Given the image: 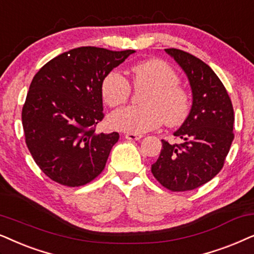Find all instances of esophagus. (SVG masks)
Returning <instances> with one entry per match:
<instances>
[{
    "mask_svg": "<svg viewBox=\"0 0 254 254\" xmlns=\"http://www.w3.org/2000/svg\"><path fill=\"white\" fill-rule=\"evenodd\" d=\"M125 138L127 140H140L143 136L141 134H136V133H127L125 134Z\"/></svg>",
    "mask_w": 254,
    "mask_h": 254,
    "instance_id": "1",
    "label": "esophagus"
}]
</instances>
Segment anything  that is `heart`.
<instances>
[{"label": "heart", "mask_w": 254, "mask_h": 254, "mask_svg": "<svg viewBox=\"0 0 254 254\" xmlns=\"http://www.w3.org/2000/svg\"><path fill=\"white\" fill-rule=\"evenodd\" d=\"M130 73L134 87L148 88L143 97L145 106H130L114 111L109 117L113 129L139 134L158 127L162 121L167 125H178L186 120L190 101L170 65L151 59L134 65ZM101 89L104 102L110 107L125 103L131 93L130 83L117 72L107 74Z\"/></svg>", "instance_id": "heart-1"}]
</instances>
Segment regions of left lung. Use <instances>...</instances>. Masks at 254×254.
<instances>
[{
  "label": "left lung",
  "instance_id": "obj_1",
  "mask_svg": "<svg viewBox=\"0 0 254 254\" xmlns=\"http://www.w3.org/2000/svg\"><path fill=\"white\" fill-rule=\"evenodd\" d=\"M184 70L192 102L187 118L173 133L181 144L162 141L158 160L151 171L172 191L200 187L222 170L233 140V108L225 87L214 70L185 51L166 49Z\"/></svg>",
  "mask_w": 254,
  "mask_h": 254
}]
</instances>
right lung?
<instances>
[{
	"label": "right lung",
	"mask_w": 254,
	"mask_h": 254,
	"mask_svg": "<svg viewBox=\"0 0 254 254\" xmlns=\"http://www.w3.org/2000/svg\"><path fill=\"white\" fill-rule=\"evenodd\" d=\"M134 50L82 46L59 54L33 76L22 110L25 143L53 181L79 187L104 170L120 134L97 133L102 81Z\"/></svg>",
	"instance_id": "1"
}]
</instances>
